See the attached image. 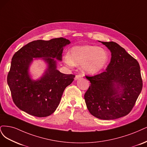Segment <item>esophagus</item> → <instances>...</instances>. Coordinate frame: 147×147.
Wrapping results in <instances>:
<instances>
[{
	"label": "esophagus",
	"mask_w": 147,
	"mask_h": 147,
	"mask_svg": "<svg viewBox=\"0 0 147 147\" xmlns=\"http://www.w3.org/2000/svg\"><path fill=\"white\" fill-rule=\"evenodd\" d=\"M82 76L81 75V74H77L76 76H75V78H74V79L76 80H78V79H79V78H80Z\"/></svg>",
	"instance_id": "34e87169"
}]
</instances>
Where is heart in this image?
Returning a JSON list of instances; mask_svg holds the SVG:
<instances>
[{"label":"heart","mask_w":147,"mask_h":147,"mask_svg":"<svg viewBox=\"0 0 147 147\" xmlns=\"http://www.w3.org/2000/svg\"><path fill=\"white\" fill-rule=\"evenodd\" d=\"M65 63L69 66L81 65L85 73L93 74L106 67L109 60L107 51L98 46L85 45L75 46L71 49L70 55L64 57Z\"/></svg>","instance_id":"obj_1"}]
</instances>
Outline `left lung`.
<instances>
[{"label":"left lung","instance_id":"left-lung-1","mask_svg":"<svg viewBox=\"0 0 147 147\" xmlns=\"http://www.w3.org/2000/svg\"><path fill=\"white\" fill-rule=\"evenodd\" d=\"M111 52L105 71L87 76L90 82L84 99L88 111L101 120H113L131 112L142 89L140 66L119 45L103 42Z\"/></svg>","mask_w":147,"mask_h":147}]
</instances>
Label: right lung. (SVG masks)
Returning a JSON list of instances; mask_svg holds the SVG:
<instances>
[{"mask_svg":"<svg viewBox=\"0 0 147 147\" xmlns=\"http://www.w3.org/2000/svg\"><path fill=\"white\" fill-rule=\"evenodd\" d=\"M70 42L62 37L34 41L14 54L7 83L13 101L20 109L38 117H48L54 112L65 88L72 83L75 76L60 73L54 59L61 61L63 47ZM33 58H42L49 66L44 76L36 81L28 74Z\"/></svg>","mask_w":147,"mask_h":147,"instance_id":"right-lung-1","label":"right lung"}]
</instances>
